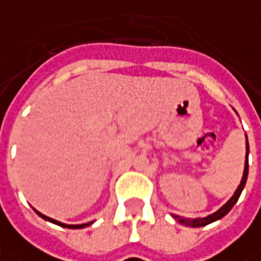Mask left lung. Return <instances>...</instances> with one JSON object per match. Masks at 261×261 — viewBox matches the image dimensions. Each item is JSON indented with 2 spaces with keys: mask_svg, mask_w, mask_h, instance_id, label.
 Segmentation results:
<instances>
[{
  "mask_svg": "<svg viewBox=\"0 0 261 261\" xmlns=\"http://www.w3.org/2000/svg\"><path fill=\"white\" fill-rule=\"evenodd\" d=\"M248 150H250V147H248V142H247V158H248ZM247 176H248V161L245 159V166H244V174H243V179H241V184L238 186L237 188V191L233 193V196L223 206H222L221 209L218 210V212H215V213H212L209 216H206V218H198V219H181V218H178V216H174L175 219H178L179 223H184V225H187V226H206V225H209L212 222L215 221H219L222 219L229 210L232 209L233 204L238 201V198L241 196V193H243L244 187H245V182H247Z\"/></svg>",
  "mask_w": 261,
  "mask_h": 261,
  "instance_id": "8db88e82",
  "label": "left lung"
}]
</instances>
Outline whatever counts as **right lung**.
I'll use <instances>...</instances> for the list:
<instances>
[{"mask_svg": "<svg viewBox=\"0 0 261 261\" xmlns=\"http://www.w3.org/2000/svg\"><path fill=\"white\" fill-rule=\"evenodd\" d=\"M38 215H39L40 218H43L45 221H49L52 223H55V225H60V226H63V228H70V229H80V228H85V226H89L90 223H93V222H87V223H82V225H65V223H61V222L55 221V219H51V218H48V216H45V215H42L40 212L38 210H35Z\"/></svg>", "mask_w": 261, "mask_h": 261, "instance_id": "obj_1", "label": "right lung"}]
</instances>
